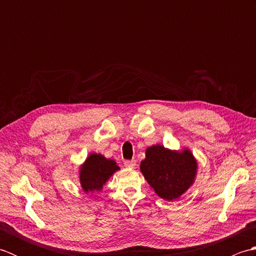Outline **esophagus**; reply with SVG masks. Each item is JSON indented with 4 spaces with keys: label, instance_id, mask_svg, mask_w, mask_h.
<instances>
[{
    "label": "esophagus",
    "instance_id": "esophagus-1",
    "mask_svg": "<svg viewBox=\"0 0 256 256\" xmlns=\"http://www.w3.org/2000/svg\"><path fill=\"white\" fill-rule=\"evenodd\" d=\"M124 166L126 168H135V166H136V160H125L124 162Z\"/></svg>",
    "mask_w": 256,
    "mask_h": 256
}]
</instances>
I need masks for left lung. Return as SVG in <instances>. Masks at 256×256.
<instances>
[{"label":"left lung","instance_id":"left-lung-1","mask_svg":"<svg viewBox=\"0 0 256 256\" xmlns=\"http://www.w3.org/2000/svg\"><path fill=\"white\" fill-rule=\"evenodd\" d=\"M140 170L158 197L172 201L192 186L198 162L187 148L176 150L156 144L146 148Z\"/></svg>","mask_w":256,"mask_h":256}]
</instances>
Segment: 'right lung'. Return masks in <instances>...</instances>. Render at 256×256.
<instances>
[{
    "label": "right lung",
    "mask_w": 256,
    "mask_h": 256,
    "mask_svg": "<svg viewBox=\"0 0 256 256\" xmlns=\"http://www.w3.org/2000/svg\"><path fill=\"white\" fill-rule=\"evenodd\" d=\"M120 170L116 162L99 153H90L79 166V180L86 194L101 192L113 174Z\"/></svg>",
    "instance_id": "1"
}]
</instances>
